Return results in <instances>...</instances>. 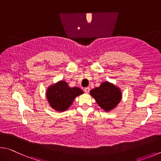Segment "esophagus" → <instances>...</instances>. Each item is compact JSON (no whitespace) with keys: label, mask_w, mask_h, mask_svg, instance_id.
Wrapping results in <instances>:
<instances>
[{"label":"esophagus","mask_w":161,"mask_h":161,"mask_svg":"<svg viewBox=\"0 0 161 161\" xmlns=\"http://www.w3.org/2000/svg\"><path fill=\"white\" fill-rule=\"evenodd\" d=\"M89 91H90V88H89V87H87V88H84V92H86V93H88Z\"/></svg>","instance_id":"obj_1"}]
</instances>
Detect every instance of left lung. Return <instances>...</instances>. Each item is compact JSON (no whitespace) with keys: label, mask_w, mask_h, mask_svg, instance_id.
I'll list each match as a JSON object with an SVG mask.
<instances>
[{"label":"left lung","mask_w":161,"mask_h":161,"mask_svg":"<svg viewBox=\"0 0 161 161\" xmlns=\"http://www.w3.org/2000/svg\"><path fill=\"white\" fill-rule=\"evenodd\" d=\"M101 108L109 112L116 108L122 100V95L119 88L113 83L105 81L90 92Z\"/></svg>","instance_id":"left-lung-1"}]
</instances>
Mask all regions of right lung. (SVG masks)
<instances>
[{
	"label": "right lung",
	"instance_id": "right-lung-1",
	"mask_svg": "<svg viewBox=\"0 0 161 161\" xmlns=\"http://www.w3.org/2000/svg\"><path fill=\"white\" fill-rule=\"evenodd\" d=\"M83 91L77 87L70 88L65 80H59L49 86L46 96L50 107L58 112H64L72 105L75 98Z\"/></svg>",
	"mask_w": 161,
	"mask_h": 161
}]
</instances>
